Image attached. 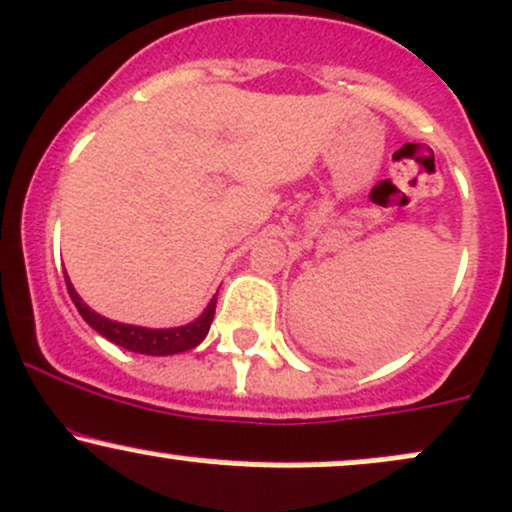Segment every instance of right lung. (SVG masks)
<instances>
[{
  "label": "right lung",
  "instance_id": "right-lung-1",
  "mask_svg": "<svg viewBox=\"0 0 512 512\" xmlns=\"http://www.w3.org/2000/svg\"><path fill=\"white\" fill-rule=\"evenodd\" d=\"M67 291H70V299L80 311V316L97 330L99 335H104L106 340L116 342V345L123 347V350L138 352V355H153V357H165V355H177V352H187L192 347L199 345L201 340L209 335L213 313H216V296L209 301L206 311L201 313L199 318L192 320L187 325H179V328H140V325H126L116 323V320H109L99 313H94L92 308L87 306L80 299V294L72 286L70 277L65 279Z\"/></svg>",
  "mask_w": 512,
  "mask_h": 512
}]
</instances>
